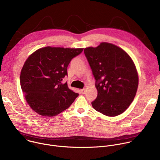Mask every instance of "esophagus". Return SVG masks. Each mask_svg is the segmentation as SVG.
<instances>
[{"mask_svg": "<svg viewBox=\"0 0 160 160\" xmlns=\"http://www.w3.org/2000/svg\"><path fill=\"white\" fill-rule=\"evenodd\" d=\"M85 91H86V90H85V88H83V89H81V90H80V92H81V93H82V94H84L85 93Z\"/></svg>", "mask_w": 160, "mask_h": 160, "instance_id": "1", "label": "esophagus"}]
</instances>
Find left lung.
I'll use <instances>...</instances> for the list:
<instances>
[{
    "label": "left lung",
    "mask_w": 160,
    "mask_h": 160,
    "mask_svg": "<svg viewBox=\"0 0 160 160\" xmlns=\"http://www.w3.org/2000/svg\"><path fill=\"white\" fill-rule=\"evenodd\" d=\"M84 54L98 90L92 107L108 117L120 115L132 102L138 88L139 76L133 61L123 49L108 42L85 48Z\"/></svg>",
    "instance_id": "1"
}]
</instances>
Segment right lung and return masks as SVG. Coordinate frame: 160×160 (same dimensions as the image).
<instances>
[{"mask_svg": "<svg viewBox=\"0 0 160 160\" xmlns=\"http://www.w3.org/2000/svg\"><path fill=\"white\" fill-rule=\"evenodd\" d=\"M83 48L50 46L40 48L26 60L20 74V84L30 108L43 117H54L69 108L78 96L62 83L71 60Z\"/></svg>", "mask_w": 160, "mask_h": 160, "instance_id": "obj_1", "label": "right lung"}]
</instances>
